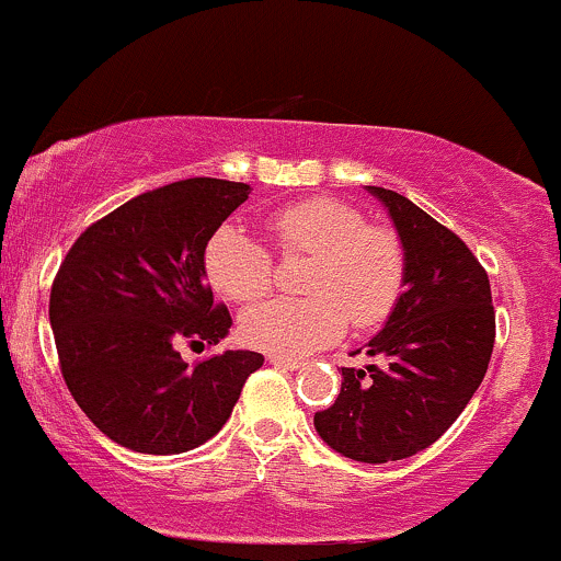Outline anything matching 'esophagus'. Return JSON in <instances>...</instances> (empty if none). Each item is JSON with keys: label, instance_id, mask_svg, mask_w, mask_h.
<instances>
[{"label": "esophagus", "instance_id": "obj_1", "mask_svg": "<svg viewBox=\"0 0 561 561\" xmlns=\"http://www.w3.org/2000/svg\"><path fill=\"white\" fill-rule=\"evenodd\" d=\"M268 362L274 367H282V370H298V367L304 365V362H300L298 356H276V354H271Z\"/></svg>", "mask_w": 561, "mask_h": 561}]
</instances>
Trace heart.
Returning a JSON list of instances; mask_svg holds the SVG:
<instances>
[{"mask_svg":"<svg viewBox=\"0 0 561 561\" xmlns=\"http://www.w3.org/2000/svg\"><path fill=\"white\" fill-rule=\"evenodd\" d=\"M282 255H311L306 298H276L242 317V341L266 354H309L337 341L351 322L370 330L389 317L404 285V250L397 233L367 224L354 207L328 196L293 202L266 218ZM210 285L237 304L263 298L274 285L268 250L242 226H220L205 250Z\"/></svg>","mask_w":561,"mask_h":561,"instance_id":"heart-1","label":"heart"}]
</instances>
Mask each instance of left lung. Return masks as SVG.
Returning a JSON list of instances; mask_svg holds the SVG:
<instances>
[{
	"label": "left lung",
	"instance_id": "8db88e82",
	"mask_svg": "<svg viewBox=\"0 0 561 561\" xmlns=\"http://www.w3.org/2000/svg\"><path fill=\"white\" fill-rule=\"evenodd\" d=\"M404 250V293L367 343L380 365L341 367L335 404L313 415L317 434L359 463L426 450L466 410L495 343L490 279L463 239L397 191L367 186Z\"/></svg>",
	"mask_w": 561,
	"mask_h": 561
}]
</instances>
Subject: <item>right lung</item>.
<instances>
[{"instance_id": "right-lung-1", "label": "right lung", "mask_w": 561, "mask_h": 561, "mask_svg": "<svg viewBox=\"0 0 561 561\" xmlns=\"http://www.w3.org/2000/svg\"><path fill=\"white\" fill-rule=\"evenodd\" d=\"M248 194V183L218 178L146 191L82 231L55 274L60 373L84 415L127 450L205 445L263 365L255 351H224L191 367L178 351L229 335L231 313L205 285V250Z\"/></svg>"}]
</instances>
